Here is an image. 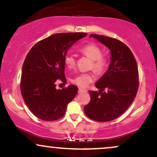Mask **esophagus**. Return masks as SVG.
<instances>
[{"label":"esophagus","instance_id":"34e87169","mask_svg":"<svg viewBox=\"0 0 157 157\" xmlns=\"http://www.w3.org/2000/svg\"><path fill=\"white\" fill-rule=\"evenodd\" d=\"M78 92H79V93L86 92V89H81V88H79V89H78Z\"/></svg>","mask_w":157,"mask_h":157}]
</instances>
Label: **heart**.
I'll list each match as a JSON object with an SVG mask.
<instances>
[{
  "mask_svg": "<svg viewBox=\"0 0 157 157\" xmlns=\"http://www.w3.org/2000/svg\"><path fill=\"white\" fill-rule=\"evenodd\" d=\"M82 54L93 60L92 67L94 71L101 73L106 66V60L102 56V51L100 47L94 44H89L85 46L81 49ZM65 64L68 68H72L75 64V56L72 54H68L64 59ZM93 75L89 73H81L75 75L71 78V82L81 88H85L93 80Z\"/></svg>",
  "mask_w": 157,
  "mask_h": 157,
  "instance_id": "obj_1",
  "label": "heart"
}]
</instances>
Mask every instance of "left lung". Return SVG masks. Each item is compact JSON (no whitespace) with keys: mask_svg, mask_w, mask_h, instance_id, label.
Masks as SVG:
<instances>
[{"mask_svg":"<svg viewBox=\"0 0 157 157\" xmlns=\"http://www.w3.org/2000/svg\"><path fill=\"white\" fill-rule=\"evenodd\" d=\"M90 37L109 48L111 60L107 71L95 83L99 92L89 91L91 100L85 106L84 112L95 121H111L125 112L136 97L139 86L137 64L130 48L119 40L94 34Z\"/></svg>","mask_w":157,"mask_h":157,"instance_id":"left-lung-1","label":"left lung"}]
</instances>
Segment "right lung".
I'll list each match as a JSON object with an SVG mask.
<instances>
[{
  "label": "right lung",
  "mask_w": 157,
  "mask_h": 157,
  "mask_svg": "<svg viewBox=\"0 0 157 157\" xmlns=\"http://www.w3.org/2000/svg\"><path fill=\"white\" fill-rule=\"evenodd\" d=\"M86 33H58L37 43L27 54L21 73V91L25 103L37 117L53 121L63 117L78 88L56 89L58 79L66 81L64 59L68 49Z\"/></svg>",
  "instance_id": "right-lung-1"
}]
</instances>
